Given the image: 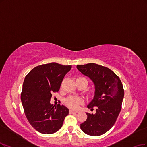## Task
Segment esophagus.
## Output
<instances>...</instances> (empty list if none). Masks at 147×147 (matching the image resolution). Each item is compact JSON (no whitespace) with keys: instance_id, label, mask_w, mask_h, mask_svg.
<instances>
[{"instance_id":"34e87169","label":"esophagus","mask_w":147,"mask_h":147,"mask_svg":"<svg viewBox=\"0 0 147 147\" xmlns=\"http://www.w3.org/2000/svg\"><path fill=\"white\" fill-rule=\"evenodd\" d=\"M77 113H78V111H73V110H69V114Z\"/></svg>"}]
</instances>
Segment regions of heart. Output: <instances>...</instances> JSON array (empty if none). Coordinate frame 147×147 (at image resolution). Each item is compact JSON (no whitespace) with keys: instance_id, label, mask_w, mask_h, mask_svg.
Segmentation results:
<instances>
[{"instance_id":"1","label":"heart","mask_w":147,"mask_h":147,"mask_svg":"<svg viewBox=\"0 0 147 147\" xmlns=\"http://www.w3.org/2000/svg\"><path fill=\"white\" fill-rule=\"evenodd\" d=\"M83 103L84 100L81 98H78V97H69L65 100V104L73 110H77L79 106L82 104Z\"/></svg>"}]
</instances>
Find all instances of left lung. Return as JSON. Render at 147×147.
I'll list each match as a JSON object with an SVG mask.
<instances>
[{
  "instance_id": "obj_1",
  "label": "left lung",
  "mask_w": 147,
  "mask_h": 147,
  "mask_svg": "<svg viewBox=\"0 0 147 147\" xmlns=\"http://www.w3.org/2000/svg\"><path fill=\"white\" fill-rule=\"evenodd\" d=\"M77 68L95 86L94 98L87 107L91 110L96 107V113H86L88 117L80 128L88 135H102L111 128L120 113L124 97L122 84L113 71L102 65L90 63L78 65Z\"/></svg>"
}]
</instances>
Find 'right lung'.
Masks as SVG:
<instances>
[{"instance_id":"right-lung-1","label":"right lung","mask_w":147,"mask_h":147,"mask_svg":"<svg viewBox=\"0 0 147 147\" xmlns=\"http://www.w3.org/2000/svg\"><path fill=\"white\" fill-rule=\"evenodd\" d=\"M71 65L56 62L39 65L26 76L21 93L25 116L31 125L42 134H53L62 127L69 110L50 104L52 93L57 92Z\"/></svg>"}]
</instances>
